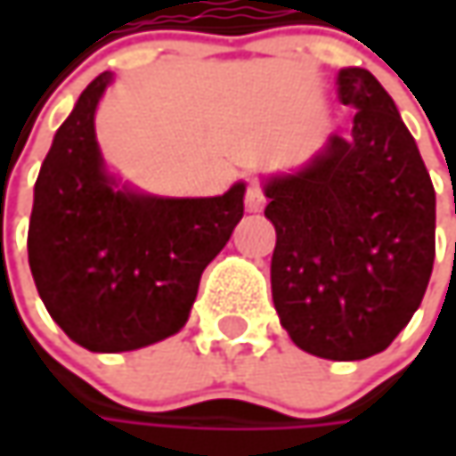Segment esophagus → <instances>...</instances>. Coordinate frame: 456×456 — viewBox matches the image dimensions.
<instances>
[{"label":"esophagus","instance_id":"34e87169","mask_svg":"<svg viewBox=\"0 0 456 456\" xmlns=\"http://www.w3.org/2000/svg\"><path fill=\"white\" fill-rule=\"evenodd\" d=\"M264 205H266V198H264L261 184L251 183L248 184V190H246V210H248V213H261Z\"/></svg>","mask_w":456,"mask_h":456}]
</instances>
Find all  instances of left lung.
<instances>
[{
	"instance_id": "obj_1",
	"label": "left lung",
	"mask_w": 456,
	"mask_h": 456,
	"mask_svg": "<svg viewBox=\"0 0 456 456\" xmlns=\"http://www.w3.org/2000/svg\"><path fill=\"white\" fill-rule=\"evenodd\" d=\"M350 136L330 134L305 167L264 180L276 228L272 297L291 342L327 360L383 353L409 324L434 266L436 195L394 98L342 68Z\"/></svg>"
}]
</instances>
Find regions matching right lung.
<instances>
[{"instance_id":"right-lung-1","label":"right lung","mask_w":456,"mask_h":456,"mask_svg":"<svg viewBox=\"0 0 456 456\" xmlns=\"http://www.w3.org/2000/svg\"><path fill=\"white\" fill-rule=\"evenodd\" d=\"M111 83L114 73H101L55 132L27 233L45 309L91 353L139 350L183 330L246 195L236 183L218 198H159L116 180L96 142Z\"/></svg>"}]
</instances>
